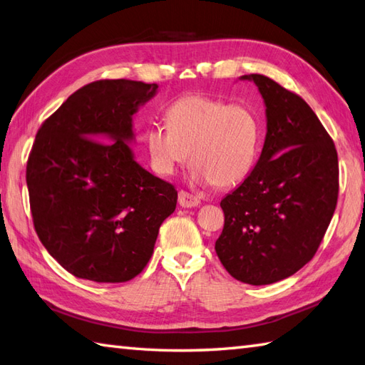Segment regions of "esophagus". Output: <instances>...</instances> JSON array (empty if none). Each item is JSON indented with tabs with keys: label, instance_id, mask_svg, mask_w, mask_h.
<instances>
[{
	"label": "esophagus",
	"instance_id": "34e87169",
	"mask_svg": "<svg viewBox=\"0 0 365 365\" xmlns=\"http://www.w3.org/2000/svg\"><path fill=\"white\" fill-rule=\"evenodd\" d=\"M178 204H180L182 207H187V208H191V207H197L200 204V199L195 195H190L188 191H178Z\"/></svg>",
	"mask_w": 365,
	"mask_h": 365
}]
</instances>
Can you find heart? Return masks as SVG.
<instances>
[{
    "instance_id": "heart-1",
    "label": "heart",
    "mask_w": 365,
    "mask_h": 365,
    "mask_svg": "<svg viewBox=\"0 0 365 365\" xmlns=\"http://www.w3.org/2000/svg\"><path fill=\"white\" fill-rule=\"evenodd\" d=\"M166 127L145 133L152 168L173 175L190 153L192 178L227 188L243 182L259 153L260 125L250 106L210 96H185L165 111Z\"/></svg>"
}]
</instances>
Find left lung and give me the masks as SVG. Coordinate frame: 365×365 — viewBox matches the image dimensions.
<instances>
[{
    "label": "left lung",
    "instance_id": "obj_1",
    "mask_svg": "<svg viewBox=\"0 0 365 365\" xmlns=\"http://www.w3.org/2000/svg\"><path fill=\"white\" fill-rule=\"evenodd\" d=\"M267 106V138L257 165L221 200L224 227L215 243L237 281L273 284L311 260L334 215L337 150L304 100L265 75L242 76Z\"/></svg>",
    "mask_w": 365,
    "mask_h": 365
}]
</instances>
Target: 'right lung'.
<instances>
[{
	"mask_svg": "<svg viewBox=\"0 0 365 365\" xmlns=\"http://www.w3.org/2000/svg\"><path fill=\"white\" fill-rule=\"evenodd\" d=\"M157 89L131 80L89 83L37 131L26 165L34 229L76 277L115 284L138 276L175 210L174 185L139 166L127 144L131 118Z\"/></svg>",
	"mask_w": 365,
	"mask_h": 365,
	"instance_id": "obj_1",
	"label": "right lung"
}]
</instances>
